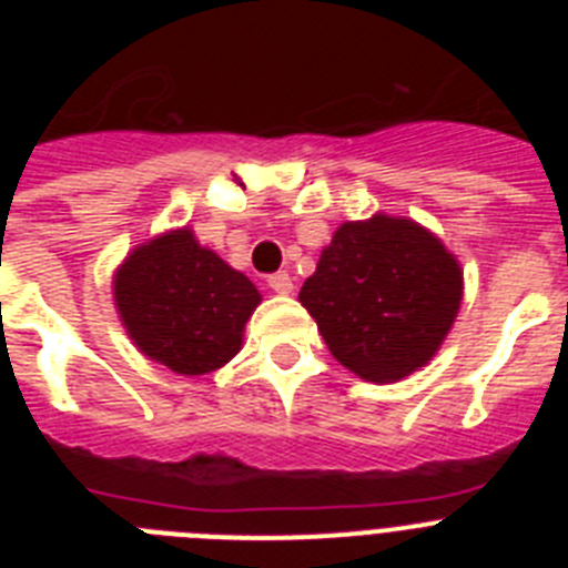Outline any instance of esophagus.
<instances>
[{
    "label": "esophagus",
    "instance_id": "esophagus-1",
    "mask_svg": "<svg viewBox=\"0 0 568 568\" xmlns=\"http://www.w3.org/2000/svg\"><path fill=\"white\" fill-rule=\"evenodd\" d=\"M267 287L273 290V293L287 295V293H293V278H290V273H284V270H281V273L267 275Z\"/></svg>",
    "mask_w": 568,
    "mask_h": 568
}]
</instances>
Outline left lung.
<instances>
[{
  "mask_svg": "<svg viewBox=\"0 0 568 568\" xmlns=\"http://www.w3.org/2000/svg\"><path fill=\"white\" fill-rule=\"evenodd\" d=\"M460 295L458 261L433 233L375 215L335 230L298 301L346 369L389 384L438 353Z\"/></svg>",
  "mask_w": 568,
  "mask_h": 568,
  "instance_id": "8db88e82",
  "label": "left lung"
}]
</instances>
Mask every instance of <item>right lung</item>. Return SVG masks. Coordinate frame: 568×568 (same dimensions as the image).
<instances>
[{"instance_id":"1","label":"right lung","mask_w":568,"mask_h":568,"mask_svg":"<svg viewBox=\"0 0 568 568\" xmlns=\"http://www.w3.org/2000/svg\"><path fill=\"white\" fill-rule=\"evenodd\" d=\"M115 307L148 358L179 375H204L241 349L258 290L184 230L128 255L113 281Z\"/></svg>"}]
</instances>
